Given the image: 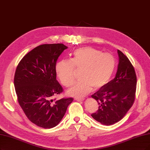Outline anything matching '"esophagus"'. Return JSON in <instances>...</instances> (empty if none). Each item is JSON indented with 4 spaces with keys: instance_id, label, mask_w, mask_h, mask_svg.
Masks as SVG:
<instances>
[{
    "instance_id": "obj_1",
    "label": "esophagus",
    "mask_w": 150,
    "mask_h": 150,
    "mask_svg": "<svg viewBox=\"0 0 150 150\" xmlns=\"http://www.w3.org/2000/svg\"><path fill=\"white\" fill-rule=\"evenodd\" d=\"M75 99L77 101H82L84 100L85 98H82V97H79V98H75Z\"/></svg>"
}]
</instances>
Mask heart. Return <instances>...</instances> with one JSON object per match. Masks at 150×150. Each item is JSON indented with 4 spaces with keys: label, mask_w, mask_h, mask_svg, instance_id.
Instances as JSON below:
<instances>
[{
    "label": "heart",
    "mask_w": 150,
    "mask_h": 150,
    "mask_svg": "<svg viewBox=\"0 0 150 150\" xmlns=\"http://www.w3.org/2000/svg\"><path fill=\"white\" fill-rule=\"evenodd\" d=\"M116 61L112 55L100 50L84 47L75 50L71 60H61L55 64V72L61 83L69 87L73 83L76 70H81V79L68 91L73 96H83L93 87L99 89L106 85L112 76Z\"/></svg>",
    "instance_id": "1"
}]
</instances>
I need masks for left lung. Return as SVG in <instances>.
Instances as JSON below:
<instances>
[{
	"mask_svg": "<svg viewBox=\"0 0 150 150\" xmlns=\"http://www.w3.org/2000/svg\"><path fill=\"white\" fill-rule=\"evenodd\" d=\"M119 64L115 78L91 97L99 107L91 115L101 124L110 125L122 119L134 104L137 76L134 66L125 54L117 50Z\"/></svg>",
	"mask_w": 150,
	"mask_h": 150,
	"instance_id": "obj_1",
	"label": "left lung"
}]
</instances>
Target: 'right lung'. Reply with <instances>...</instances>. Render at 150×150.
Returning a JSON list of instances; mask_svg holds the SVG:
<instances>
[{"label": "right lung", "mask_w": 150, "mask_h": 150, "mask_svg": "<svg viewBox=\"0 0 150 150\" xmlns=\"http://www.w3.org/2000/svg\"><path fill=\"white\" fill-rule=\"evenodd\" d=\"M66 49L63 44L38 46L22 58L15 70L14 85L20 106L31 122L44 129L57 125L74 100L52 99L63 92L55 67Z\"/></svg>", "instance_id": "obj_1"}]
</instances>
